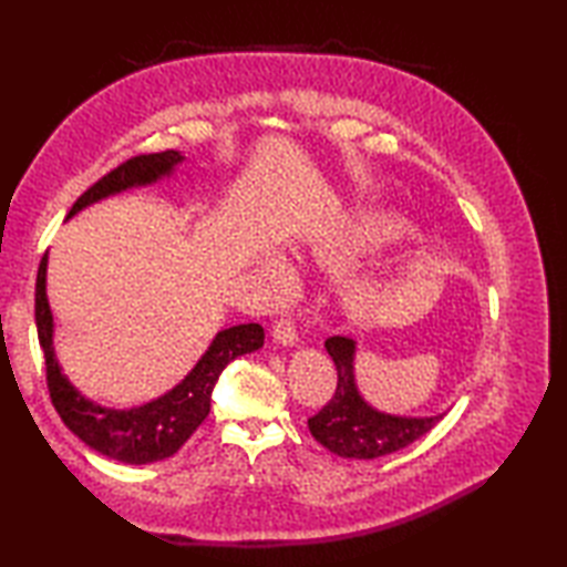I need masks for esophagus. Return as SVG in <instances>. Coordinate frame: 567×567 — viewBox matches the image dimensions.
Masks as SVG:
<instances>
[{
  "mask_svg": "<svg viewBox=\"0 0 567 567\" xmlns=\"http://www.w3.org/2000/svg\"><path fill=\"white\" fill-rule=\"evenodd\" d=\"M272 336H275V341L282 343V346H295L299 341L295 321L287 319V317H280L272 323Z\"/></svg>",
  "mask_w": 567,
  "mask_h": 567,
  "instance_id": "34e87169",
  "label": "esophagus"
}]
</instances>
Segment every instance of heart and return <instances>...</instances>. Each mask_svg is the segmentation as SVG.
Returning a JSON list of instances; mask_svg holds the SVG:
<instances>
[{
    "label": "heart",
    "mask_w": 567,
    "mask_h": 567,
    "mask_svg": "<svg viewBox=\"0 0 567 567\" xmlns=\"http://www.w3.org/2000/svg\"><path fill=\"white\" fill-rule=\"evenodd\" d=\"M412 236L414 226L400 214H365L353 224H348L343 231L327 240H319V244L311 248V258H315L321 268H346V265L358 262L360 258L370 256V252L402 244V240ZM256 270L270 292H285L292 282L290 268L275 256L256 258ZM396 290H400V277H370V280H360L351 287L348 302H351L355 311H378L392 302Z\"/></svg>",
    "instance_id": "heart-1"
}]
</instances>
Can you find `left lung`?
Instances as JSON below:
<instances>
[{
  "mask_svg": "<svg viewBox=\"0 0 567 567\" xmlns=\"http://www.w3.org/2000/svg\"><path fill=\"white\" fill-rule=\"evenodd\" d=\"M323 346L333 358L339 384H336L331 402L307 424L311 436L333 455L355 457V461L390 455L424 436L445 416V412L433 416H396L378 412L358 392L353 375L355 341L346 336H331Z\"/></svg>",
  "mask_w": 567,
  "mask_h": 567,
  "instance_id": "left-lung-1",
  "label": "left lung"
}]
</instances>
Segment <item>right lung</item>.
Here are the masks:
<instances>
[{"label": "right lung", "mask_w": 567, "mask_h": 567, "mask_svg": "<svg viewBox=\"0 0 567 567\" xmlns=\"http://www.w3.org/2000/svg\"><path fill=\"white\" fill-rule=\"evenodd\" d=\"M183 161L185 155L179 151L136 155V158L114 167L100 183H94L84 192L72 204L68 219L84 207H90V204L118 195V192L146 187L163 177H171ZM45 270L48 252H43L39 275H35V329H39V343L45 358V380L51 402L60 419H63V424L84 445H90V449L106 457H114L118 463L146 465L175 455L202 421L207 419L212 390L221 370L238 355L262 348L265 331L260 323H238V327L216 333L207 353L197 360V365L187 372L185 380L175 384L171 392L161 394L158 400L131 409L102 406L87 400L60 370L53 348V315L45 295Z\"/></svg>", "instance_id": "obj_1"}]
</instances>
